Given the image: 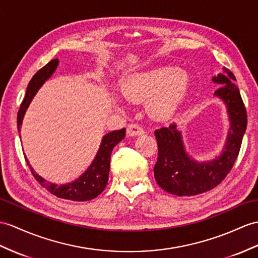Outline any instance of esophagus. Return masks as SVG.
<instances>
[{
    "instance_id": "1",
    "label": "esophagus",
    "mask_w": 258,
    "mask_h": 258,
    "mask_svg": "<svg viewBox=\"0 0 258 258\" xmlns=\"http://www.w3.org/2000/svg\"><path fill=\"white\" fill-rule=\"evenodd\" d=\"M127 134L131 137H136V136H140L144 134V129L141 127V125L137 124V123H131L128 125L127 128Z\"/></svg>"
}]
</instances>
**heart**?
Masks as SVG:
<instances>
[{
	"label": "heart",
	"mask_w": 258,
	"mask_h": 258,
	"mask_svg": "<svg viewBox=\"0 0 258 258\" xmlns=\"http://www.w3.org/2000/svg\"><path fill=\"white\" fill-rule=\"evenodd\" d=\"M189 84L186 72L179 68L163 66L130 78L123 89L125 98L148 102V110L155 117H165L177 108Z\"/></svg>",
	"instance_id": "obj_1"
}]
</instances>
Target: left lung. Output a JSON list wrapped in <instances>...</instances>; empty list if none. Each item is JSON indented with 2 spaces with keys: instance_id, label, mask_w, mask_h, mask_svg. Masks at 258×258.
Instances as JSON below:
<instances>
[{
  "instance_id": "1",
  "label": "left lung",
  "mask_w": 258,
  "mask_h": 258,
  "mask_svg": "<svg viewBox=\"0 0 258 258\" xmlns=\"http://www.w3.org/2000/svg\"><path fill=\"white\" fill-rule=\"evenodd\" d=\"M227 74L212 78L220 84L215 96L227 106L230 129L222 153L208 162H198L186 152L180 131L176 123L155 130L159 155L154 166L156 183L165 191L176 196H195L217 187L233 167L240 152L243 136L247 125V114L238 87L233 83L234 74L224 69Z\"/></svg>"
}]
</instances>
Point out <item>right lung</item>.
<instances>
[{"label": "right lung", "mask_w": 258, "mask_h": 258, "mask_svg": "<svg viewBox=\"0 0 258 258\" xmlns=\"http://www.w3.org/2000/svg\"><path fill=\"white\" fill-rule=\"evenodd\" d=\"M58 59L51 60L45 67L41 68L40 70L34 75L33 79L30 80L26 90V95L24 97V100L21 104L20 110H18L17 114V128L18 133H20V138L21 127L25 112H26L30 102L33 100L34 96L36 95V93L38 92L41 85L53 74L56 67H58ZM124 136V128L120 130L111 131V133L105 135L103 137L102 142H100V146L95 159L93 160L92 164L89 166V168H87L78 179H75L72 183H68L63 185L49 183L46 179H43L34 171V168L30 166L28 160L26 158L25 159H26L27 164L30 168L31 174L34 175V177L42 187H45L49 192H51L54 196L62 199L73 200V202H87V200H91L97 197L98 195L105 189V187L107 185L108 181L110 155L112 152V149H114L121 140H123Z\"/></svg>", "instance_id": "1"}]
</instances>
